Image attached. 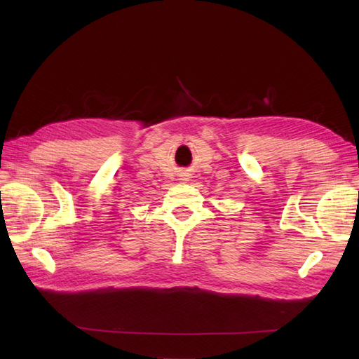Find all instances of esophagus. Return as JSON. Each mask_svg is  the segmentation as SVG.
<instances>
[{
  "mask_svg": "<svg viewBox=\"0 0 359 359\" xmlns=\"http://www.w3.org/2000/svg\"><path fill=\"white\" fill-rule=\"evenodd\" d=\"M181 181H189V175H182V177H181Z\"/></svg>",
  "mask_w": 359,
  "mask_h": 359,
  "instance_id": "esophagus-1",
  "label": "esophagus"
}]
</instances>
